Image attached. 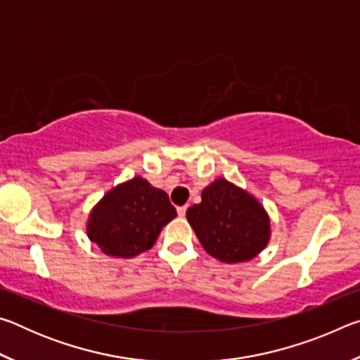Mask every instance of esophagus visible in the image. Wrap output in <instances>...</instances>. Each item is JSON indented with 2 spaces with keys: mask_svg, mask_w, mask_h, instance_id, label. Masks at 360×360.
Segmentation results:
<instances>
[{
  "mask_svg": "<svg viewBox=\"0 0 360 360\" xmlns=\"http://www.w3.org/2000/svg\"><path fill=\"white\" fill-rule=\"evenodd\" d=\"M186 211H187V205L179 206V208H178V214H179L181 217H184V216H186Z\"/></svg>",
  "mask_w": 360,
  "mask_h": 360,
  "instance_id": "34e87169",
  "label": "esophagus"
}]
</instances>
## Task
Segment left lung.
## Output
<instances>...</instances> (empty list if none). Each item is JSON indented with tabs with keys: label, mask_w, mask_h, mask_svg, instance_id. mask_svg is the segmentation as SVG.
<instances>
[{
	"label": "left lung",
	"mask_w": 360,
	"mask_h": 360,
	"mask_svg": "<svg viewBox=\"0 0 360 360\" xmlns=\"http://www.w3.org/2000/svg\"><path fill=\"white\" fill-rule=\"evenodd\" d=\"M186 216L205 251L225 264L257 257L271 236L264 205L225 178L206 186L202 203L191 206Z\"/></svg>",
	"instance_id": "left-lung-1"
}]
</instances>
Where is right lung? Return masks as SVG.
<instances>
[{"label": "right lung", "mask_w": 360, "mask_h": 360, "mask_svg": "<svg viewBox=\"0 0 360 360\" xmlns=\"http://www.w3.org/2000/svg\"><path fill=\"white\" fill-rule=\"evenodd\" d=\"M178 216L165 191L135 176L108 191L89 214L87 236L111 257L148 251L162 229Z\"/></svg>", "instance_id": "add662e5"}]
</instances>
